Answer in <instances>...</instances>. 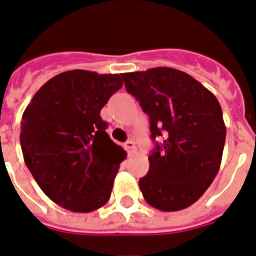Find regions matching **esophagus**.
I'll use <instances>...</instances> for the list:
<instances>
[{"instance_id": "34e87169", "label": "esophagus", "mask_w": 256, "mask_h": 256, "mask_svg": "<svg viewBox=\"0 0 256 256\" xmlns=\"http://www.w3.org/2000/svg\"><path fill=\"white\" fill-rule=\"evenodd\" d=\"M124 148H126V151H128V154H132L135 152L136 147H135V143L132 142V140H128V142L124 143Z\"/></svg>"}]
</instances>
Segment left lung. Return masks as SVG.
I'll return each mask as SVG.
<instances>
[{
    "instance_id": "8db88e82",
    "label": "left lung",
    "mask_w": 256,
    "mask_h": 256,
    "mask_svg": "<svg viewBox=\"0 0 256 256\" xmlns=\"http://www.w3.org/2000/svg\"><path fill=\"white\" fill-rule=\"evenodd\" d=\"M121 76L150 117L151 139H163L148 156L147 175L139 180L144 200L163 212L190 206L221 166L226 138L221 105L201 82L175 68Z\"/></svg>"
}]
</instances>
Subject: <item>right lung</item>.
<instances>
[{
  "label": "right lung",
  "instance_id": "add662e5",
  "mask_svg": "<svg viewBox=\"0 0 256 256\" xmlns=\"http://www.w3.org/2000/svg\"><path fill=\"white\" fill-rule=\"evenodd\" d=\"M120 74L74 70L46 82L27 105L20 147L35 182L59 206L89 213L109 201L126 152L100 116L122 88Z\"/></svg>",
  "mask_w": 256,
  "mask_h": 256
}]
</instances>
